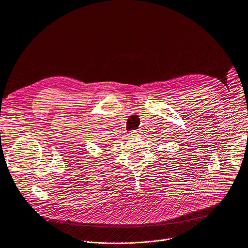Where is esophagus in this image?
<instances>
[{"label":"esophagus","mask_w":248,"mask_h":248,"mask_svg":"<svg viewBox=\"0 0 248 248\" xmlns=\"http://www.w3.org/2000/svg\"><path fill=\"white\" fill-rule=\"evenodd\" d=\"M129 135H130V137H137V136H139L140 134H139L138 131H132Z\"/></svg>","instance_id":"esophagus-1"}]
</instances>
